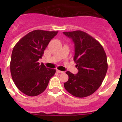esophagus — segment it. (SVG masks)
<instances>
[{
	"label": "esophagus",
	"mask_w": 122,
	"mask_h": 122,
	"mask_svg": "<svg viewBox=\"0 0 122 122\" xmlns=\"http://www.w3.org/2000/svg\"><path fill=\"white\" fill-rule=\"evenodd\" d=\"M56 71L59 73H64V71H62L59 70H56Z\"/></svg>",
	"instance_id": "obj_1"
}]
</instances>
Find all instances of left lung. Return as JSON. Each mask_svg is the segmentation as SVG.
Returning <instances> with one entry per match:
<instances>
[{
	"mask_svg": "<svg viewBox=\"0 0 122 122\" xmlns=\"http://www.w3.org/2000/svg\"><path fill=\"white\" fill-rule=\"evenodd\" d=\"M74 44V61L78 73L66 71L68 80L65 89L72 95L84 98L91 95L101 86L107 70L106 54L94 38L81 30L64 32Z\"/></svg>",
	"mask_w": 122,
	"mask_h": 122,
	"instance_id": "obj_1",
	"label": "left lung"
}]
</instances>
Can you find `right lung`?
I'll use <instances>...</instances> for the list:
<instances>
[{"mask_svg":"<svg viewBox=\"0 0 122 122\" xmlns=\"http://www.w3.org/2000/svg\"><path fill=\"white\" fill-rule=\"evenodd\" d=\"M58 31L35 30L29 32L15 45L11 54L10 71L13 81L21 92L30 97L43 93L55 69L40 64L44 51Z\"/></svg>","mask_w":122,"mask_h":122,"instance_id":"1","label":"right lung"}]
</instances>
